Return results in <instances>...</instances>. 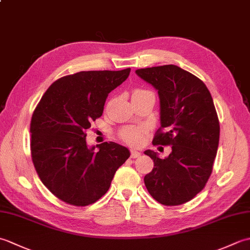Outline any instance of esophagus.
Wrapping results in <instances>:
<instances>
[{"label": "esophagus", "instance_id": "34e87169", "mask_svg": "<svg viewBox=\"0 0 250 250\" xmlns=\"http://www.w3.org/2000/svg\"><path fill=\"white\" fill-rule=\"evenodd\" d=\"M141 156V151L137 149H131V158H137Z\"/></svg>", "mask_w": 250, "mask_h": 250}]
</instances>
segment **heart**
I'll use <instances>...</instances> for the list:
<instances>
[{"label": "heart", "mask_w": 250, "mask_h": 250, "mask_svg": "<svg viewBox=\"0 0 250 250\" xmlns=\"http://www.w3.org/2000/svg\"><path fill=\"white\" fill-rule=\"evenodd\" d=\"M142 91L143 90H136L133 94L142 92ZM141 133H142V129L134 128V126H128V128H125L121 131V137L125 142L131 143V144H135V143L140 141Z\"/></svg>", "instance_id": "1"}]
</instances>
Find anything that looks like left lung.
Returning a JSON list of instances; mask_svg holds the SVG:
<instances>
[{
    "mask_svg": "<svg viewBox=\"0 0 250 250\" xmlns=\"http://www.w3.org/2000/svg\"><path fill=\"white\" fill-rule=\"evenodd\" d=\"M135 73L157 90L160 100L161 126L153 144L172 146L164 159L153 150L144 151L155 164L144 177L145 186L159 203L184 204L204 188L213 171L220 132L213 98L201 79L177 65Z\"/></svg>",
    "mask_w": 250,
    "mask_h": 250,
    "instance_id": "1",
    "label": "left lung"
}]
</instances>
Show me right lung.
Wrapping results in <instances>:
<instances>
[{
  "mask_svg": "<svg viewBox=\"0 0 250 250\" xmlns=\"http://www.w3.org/2000/svg\"><path fill=\"white\" fill-rule=\"evenodd\" d=\"M130 72L88 71L64 76L47 89L36 106L30 126L32 160L42 183L65 203L86 206L97 202L130 157L128 148L117 143L89 146L86 141V131L102 116L108 93Z\"/></svg>",
  "mask_w": 250,
  "mask_h": 250,
  "instance_id": "add662e5",
  "label": "right lung"
}]
</instances>
